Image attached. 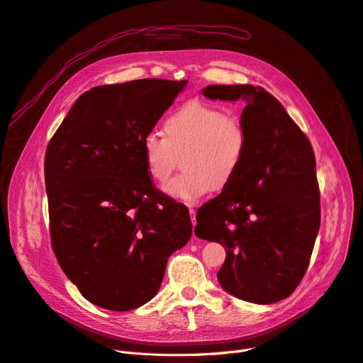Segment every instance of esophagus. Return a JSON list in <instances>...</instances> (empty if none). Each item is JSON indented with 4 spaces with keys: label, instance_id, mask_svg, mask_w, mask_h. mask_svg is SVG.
<instances>
[{
    "label": "esophagus",
    "instance_id": "esophagus-1",
    "mask_svg": "<svg viewBox=\"0 0 363 363\" xmlns=\"http://www.w3.org/2000/svg\"><path fill=\"white\" fill-rule=\"evenodd\" d=\"M189 213H190V219H191L193 227H196V211H194L193 208H190V209H189Z\"/></svg>",
    "mask_w": 363,
    "mask_h": 363
}]
</instances>
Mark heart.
<instances>
[{
	"instance_id": "heart-1",
	"label": "heart",
	"mask_w": 363,
	"mask_h": 363,
	"mask_svg": "<svg viewBox=\"0 0 363 363\" xmlns=\"http://www.w3.org/2000/svg\"><path fill=\"white\" fill-rule=\"evenodd\" d=\"M164 138L148 133L143 157L148 177L162 184L172 176L183 152V174L162 189L174 199L194 202L203 194L228 186L242 164L247 132L240 119L220 107L190 101L162 122Z\"/></svg>"
}]
</instances>
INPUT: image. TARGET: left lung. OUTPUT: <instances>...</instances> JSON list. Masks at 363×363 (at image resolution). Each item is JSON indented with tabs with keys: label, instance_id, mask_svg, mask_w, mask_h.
Instances as JSON below:
<instances>
[{
	"label": "left lung",
	"instance_id": "8db88e82",
	"mask_svg": "<svg viewBox=\"0 0 363 363\" xmlns=\"http://www.w3.org/2000/svg\"><path fill=\"white\" fill-rule=\"evenodd\" d=\"M202 94L245 101L247 150L233 182L199 208L194 234L225 247L222 289L262 305L285 299L308 267L320 228L311 144L263 87L215 84Z\"/></svg>",
	"mask_w": 363,
	"mask_h": 363
}]
</instances>
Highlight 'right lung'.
<instances>
[{
  "label": "right lung",
  "instance_id": "right-lung-1",
  "mask_svg": "<svg viewBox=\"0 0 363 363\" xmlns=\"http://www.w3.org/2000/svg\"><path fill=\"white\" fill-rule=\"evenodd\" d=\"M187 81L145 78L81 94L45 155L50 238L69 281L111 311L151 301L187 244L184 205L155 190L143 141Z\"/></svg>",
  "mask_w": 363,
  "mask_h": 363
}]
</instances>
